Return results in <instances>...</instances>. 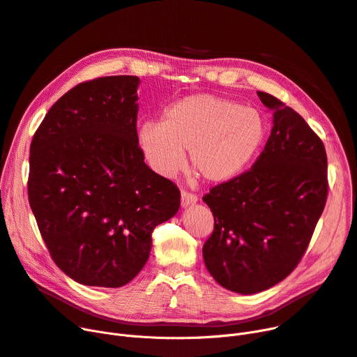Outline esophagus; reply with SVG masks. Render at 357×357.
<instances>
[{
  "label": "esophagus",
  "mask_w": 357,
  "mask_h": 357,
  "mask_svg": "<svg viewBox=\"0 0 357 357\" xmlns=\"http://www.w3.org/2000/svg\"><path fill=\"white\" fill-rule=\"evenodd\" d=\"M198 201L195 194H191L188 191H182L181 192V205L182 207H188V205H194Z\"/></svg>",
  "instance_id": "esophagus-1"
}]
</instances>
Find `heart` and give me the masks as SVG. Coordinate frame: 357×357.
Segmentation results:
<instances>
[{
	"instance_id": "1",
	"label": "heart",
	"mask_w": 357,
	"mask_h": 357,
	"mask_svg": "<svg viewBox=\"0 0 357 357\" xmlns=\"http://www.w3.org/2000/svg\"><path fill=\"white\" fill-rule=\"evenodd\" d=\"M268 135V124L253 107L211 93H197L167 107L163 120L144 121L139 146L155 171L174 176L190 152L191 166L213 183L227 182L252 165Z\"/></svg>"
}]
</instances>
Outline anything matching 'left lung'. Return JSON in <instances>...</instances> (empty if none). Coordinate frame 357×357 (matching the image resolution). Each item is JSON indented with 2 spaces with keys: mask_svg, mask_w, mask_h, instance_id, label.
<instances>
[{
  "mask_svg": "<svg viewBox=\"0 0 357 357\" xmlns=\"http://www.w3.org/2000/svg\"><path fill=\"white\" fill-rule=\"evenodd\" d=\"M273 127L252 169L211 188L205 266L229 291L250 295L284 280L304 256L328 192L326 149L305 120L271 93Z\"/></svg>",
  "mask_w": 357,
  "mask_h": 357,
  "instance_id": "1",
  "label": "left lung"
}]
</instances>
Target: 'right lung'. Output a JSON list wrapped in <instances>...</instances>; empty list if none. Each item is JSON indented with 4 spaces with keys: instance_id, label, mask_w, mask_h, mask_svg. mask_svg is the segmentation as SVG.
Listing matches in <instances>:
<instances>
[{
    "instance_id": "1",
    "label": "right lung",
    "mask_w": 357,
    "mask_h": 357,
    "mask_svg": "<svg viewBox=\"0 0 357 357\" xmlns=\"http://www.w3.org/2000/svg\"><path fill=\"white\" fill-rule=\"evenodd\" d=\"M130 75L82 82L53 104L30 146L29 202L58 268L75 282L120 288L143 269L152 231L181 205L146 163Z\"/></svg>"
}]
</instances>
